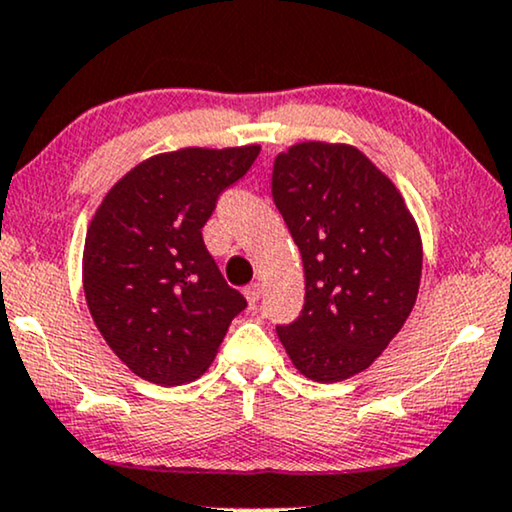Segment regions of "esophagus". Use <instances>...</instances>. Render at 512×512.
<instances>
[{
    "label": "esophagus",
    "mask_w": 512,
    "mask_h": 512,
    "mask_svg": "<svg viewBox=\"0 0 512 512\" xmlns=\"http://www.w3.org/2000/svg\"><path fill=\"white\" fill-rule=\"evenodd\" d=\"M243 295H245V299H248V304H250V306H255L257 302H260V297H262V285H260V283H250V285H245Z\"/></svg>",
    "instance_id": "obj_1"
}]
</instances>
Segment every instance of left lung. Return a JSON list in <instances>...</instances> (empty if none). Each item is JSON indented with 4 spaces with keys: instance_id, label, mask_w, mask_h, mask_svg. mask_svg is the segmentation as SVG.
Returning a JSON list of instances; mask_svg holds the SVG:
<instances>
[{
    "instance_id": "8db88e82",
    "label": "left lung",
    "mask_w": 512,
    "mask_h": 512,
    "mask_svg": "<svg viewBox=\"0 0 512 512\" xmlns=\"http://www.w3.org/2000/svg\"><path fill=\"white\" fill-rule=\"evenodd\" d=\"M271 196L304 264V309L276 332L292 365L320 384L381 356L421 281V236L398 189L360 149L299 142L274 161Z\"/></svg>"
}]
</instances>
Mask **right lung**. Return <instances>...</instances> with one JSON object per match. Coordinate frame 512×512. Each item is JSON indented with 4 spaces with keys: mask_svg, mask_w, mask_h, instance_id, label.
Masks as SVG:
<instances>
[{
    "mask_svg": "<svg viewBox=\"0 0 512 512\" xmlns=\"http://www.w3.org/2000/svg\"><path fill=\"white\" fill-rule=\"evenodd\" d=\"M257 154L260 145L156 154L95 210L84 245L88 311L109 349L152 384L201 377L248 306L224 281L201 229Z\"/></svg>",
    "mask_w": 512,
    "mask_h": 512,
    "instance_id": "right-lung-1",
    "label": "right lung"
}]
</instances>
